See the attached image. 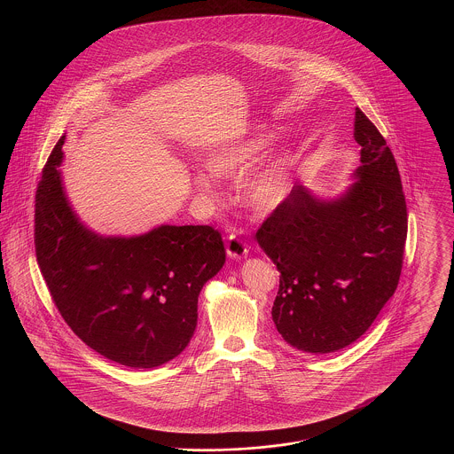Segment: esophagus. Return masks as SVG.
<instances>
[{"instance_id":"obj_1","label":"esophagus","mask_w":454,"mask_h":454,"mask_svg":"<svg viewBox=\"0 0 454 454\" xmlns=\"http://www.w3.org/2000/svg\"><path fill=\"white\" fill-rule=\"evenodd\" d=\"M226 252H228V255H230L231 259H245V257L248 255V245H247V241L243 239L241 235L231 233V235L228 237Z\"/></svg>"}]
</instances>
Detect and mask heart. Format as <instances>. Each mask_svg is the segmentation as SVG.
<instances>
[{
	"mask_svg": "<svg viewBox=\"0 0 454 454\" xmlns=\"http://www.w3.org/2000/svg\"><path fill=\"white\" fill-rule=\"evenodd\" d=\"M269 146L270 136L265 132H255L245 139L226 143L216 148L207 158V167L217 176L237 178L260 161ZM194 184L202 192L211 191V180L202 173L195 175ZM287 189L289 161L286 156H274L262 161L252 171L247 172L239 184L245 204L260 213L272 211L276 206H279L287 194Z\"/></svg>",
	"mask_w": 454,
	"mask_h": 454,
	"instance_id": "b5f03b06",
	"label": "heart"
}]
</instances>
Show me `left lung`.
Returning <instances> with one entry per match:
<instances>
[{
	"instance_id": "obj_1",
	"label": "left lung",
	"mask_w": 454,
	"mask_h": 454,
	"mask_svg": "<svg viewBox=\"0 0 454 454\" xmlns=\"http://www.w3.org/2000/svg\"><path fill=\"white\" fill-rule=\"evenodd\" d=\"M354 137L361 167L346 194L320 200L294 185L255 235L281 272L272 320L304 352L328 354L357 340L402 274L409 221L395 156L361 108Z\"/></svg>"
}]
</instances>
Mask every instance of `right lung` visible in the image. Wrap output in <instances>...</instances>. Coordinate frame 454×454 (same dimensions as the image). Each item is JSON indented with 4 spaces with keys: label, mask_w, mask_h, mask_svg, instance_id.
I'll return each mask as SVG.
<instances>
[{
    "label": "right lung",
    "mask_w": 454,
    "mask_h": 454,
    "mask_svg": "<svg viewBox=\"0 0 454 454\" xmlns=\"http://www.w3.org/2000/svg\"><path fill=\"white\" fill-rule=\"evenodd\" d=\"M65 136L43 167L35 192V255L67 326L122 366L156 367L194 335L197 298L226 260L213 226H160L136 238L87 230L66 200Z\"/></svg>",
    "instance_id": "right-lung-1"
}]
</instances>
